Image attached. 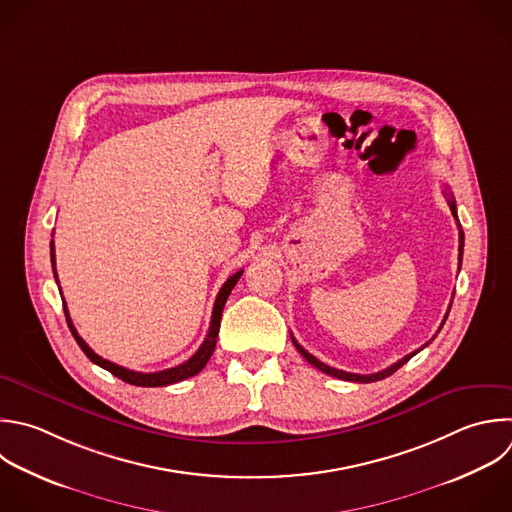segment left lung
Wrapping results in <instances>:
<instances>
[{"label": "left lung", "mask_w": 512, "mask_h": 512, "mask_svg": "<svg viewBox=\"0 0 512 512\" xmlns=\"http://www.w3.org/2000/svg\"><path fill=\"white\" fill-rule=\"evenodd\" d=\"M446 194V192H444ZM446 200H448V206H450V212H452V216L456 218V224H458V216H456V202H454V198H452V194H446ZM462 248H464V234H462V228H460V224H458V270H460V264H462ZM448 316V314H446ZM446 316H444V320H446ZM444 320H442V324H444ZM442 324H440V328H442ZM292 342H294V346H296V350L312 364V366H316L318 370H322L324 374H330V376H334V378H340V380H348V382H376V380H382V378H386V376H390V374H394L402 364H406L416 352H410V354H406L402 360H398V362H394V364H390L388 368H384V370H380V372H374V374H352V372H344V370H338V368H332V366H328V364H324V362H320L316 356H312L308 350H304L296 340H294V336H292ZM428 344V342H426ZM424 344V346H426ZM422 346V348H424ZM420 348V350H422Z\"/></svg>", "instance_id": "left-lung-1"}]
</instances>
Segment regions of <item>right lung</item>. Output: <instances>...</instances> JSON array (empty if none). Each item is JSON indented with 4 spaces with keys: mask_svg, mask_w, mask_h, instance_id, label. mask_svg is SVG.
<instances>
[{
    "mask_svg": "<svg viewBox=\"0 0 512 512\" xmlns=\"http://www.w3.org/2000/svg\"><path fill=\"white\" fill-rule=\"evenodd\" d=\"M50 254H52V268H54V278L58 282V274H56V250H54V240L50 242ZM244 270H238L234 276H230L224 286L220 288L218 296H216V302H214V310H212V320H210V330H208V336L206 340L202 342V346L196 350V354L192 358H188L186 362L174 366V368H168V370H160V372H136V370H130V368H124V366H118L102 356H98L86 342L84 338L78 334L72 318H70V312L66 308V302H64V312H66V320H68V326L72 330V336L76 338L78 346L84 350V354L98 366L106 368L108 372H112L114 376L122 378L124 382L128 384H134V386H168V384H174V382H180V380H186L190 376H196L204 366L206 362L210 360L214 348H216V338H218V332H220V320H222V310H224V304L232 292V288L236 286V282L240 280Z\"/></svg>",
    "mask_w": 512,
    "mask_h": 512,
    "instance_id": "1",
    "label": "right lung"
}]
</instances>
